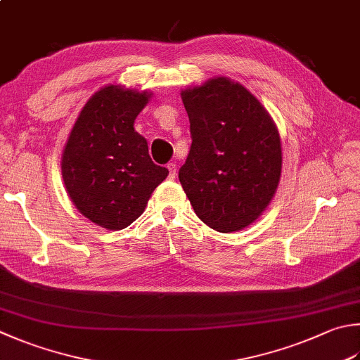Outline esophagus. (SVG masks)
<instances>
[{"label": "esophagus", "mask_w": 360, "mask_h": 360, "mask_svg": "<svg viewBox=\"0 0 360 360\" xmlns=\"http://www.w3.org/2000/svg\"><path fill=\"white\" fill-rule=\"evenodd\" d=\"M167 169H169V179L174 180L175 175H177V165H175V162H169Z\"/></svg>", "instance_id": "obj_1"}]
</instances>
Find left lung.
<instances>
[{"instance_id":"8db88e82","label":"left lung","mask_w":360,"mask_h":360,"mask_svg":"<svg viewBox=\"0 0 360 360\" xmlns=\"http://www.w3.org/2000/svg\"><path fill=\"white\" fill-rule=\"evenodd\" d=\"M191 148L179 179L195 214L213 230L238 232L254 222L279 185L281 136L246 87L214 78L181 92Z\"/></svg>"}]
</instances>
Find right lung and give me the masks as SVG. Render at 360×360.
Wrapping results in <instances>:
<instances>
[{
	"label": "right lung",
	"mask_w": 360,
	"mask_h": 360,
	"mask_svg": "<svg viewBox=\"0 0 360 360\" xmlns=\"http://www.w3.org/2000/svg\"><path fill=\"white\" fill-rule=\"evenodd\" d=\"M150 94L106 86L81 110L63 155V179L72 202L87 219L120 230L138 219L167 177L155 165L134 119Z\"/></svg>",
	"instance_id": "1"
}]
</instances>
